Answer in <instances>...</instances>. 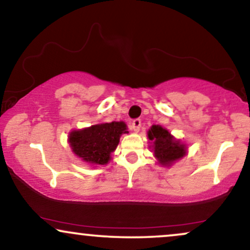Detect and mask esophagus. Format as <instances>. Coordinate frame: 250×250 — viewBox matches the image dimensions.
I'll use <instances>...</instances> for the list:
<instances>
[{
	"instance_id": "34e87169",
	"label": "esophagus",
	"mask_w": 250,
	"mask_h": 250,
	"mask_svg": "<svg viewBox=\"0 0 250 250\" xmlns=\"http://www.w3.org/2000/svg\"><path fill=\"white\" fill-rule=\"evenodd\" d=\"M141 125H142V121L140 119H136V120H134V121L131 122V129L132 130H134L135 132H138L140 131V129H141Z\"/></svg>"
}]
</instances>
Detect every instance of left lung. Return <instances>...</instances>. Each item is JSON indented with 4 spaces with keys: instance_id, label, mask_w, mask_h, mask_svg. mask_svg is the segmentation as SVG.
<instances>
[{
    "instance_id": "1",
    "label": "left lung",
    "mask_w": 250,
    "mask_h": 250,
    "mask_svg": "<svg viewBox=\"0 0 250 250\" xmlns=\"http://www.w3.org/2000/svg\"><path fill=\"white\" fill-rule=\"evenodd\" d=\"M148 140L152 142L154 157L163 166H169L187 153L186 144L175 140L168 130L160 125H152L147 131Z\"/></svg>"
}]
</instances>
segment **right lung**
Wrapping results in <instances>:
<instances>
[{"label": "right lung", "mask_w": 250, "mask_h": 250, "mask_svg": "<svg viewBox=\"0 0 250 250\" xmlns=\"http://www.w3.org/2000/svg\"><path fill=\"white\" fill-rule=\"evenodd\" d=\"M122 134H128L125 122H109L91 125L69 134L72 152L91 165H106L110 160Z\"/></svg>", "instance_id": "add662e5"}]
</instances>
